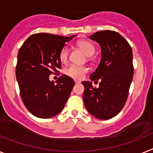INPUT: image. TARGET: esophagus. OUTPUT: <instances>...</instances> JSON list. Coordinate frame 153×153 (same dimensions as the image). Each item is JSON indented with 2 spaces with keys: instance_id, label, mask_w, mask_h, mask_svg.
<instances>
[{
  "instance_id": "34e87169",
  "label": "esophagus",
  "mask_w": 153,
  "mask_h": 153,
  "mask_svg": "<svg viewBox=\"0 0 153 153\" xmlns=\"http://www.w3.org/2000/svg\"><path fill=\"white\" fill-rule=\"evenodd\" d=\"M74 83H75V84H78V83H80V82L78 80H74Z\"/></svg>"
}]
</instances>
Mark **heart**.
Instances as JSON below:
<instances>
[{
	"mask_svg": "<svg viewBox=\"0 0 153 153\" xmlns=\"http://www.w3.org/2000/svg\"><path fill=\"white\" fill-rule=\"evenodd\" d=\"M78 47L83 51V52L88 56H92L95 53L96 47L94 44L88 40H81L78 43ZM69 48L68 47H64L60 51L59 53V59L62 63H66L69 57ZM88 71V68L85 66H77V65H71L68 66L65 70V73L69 77L73 79H81L84 76V74Z\"/></svg>",
	"mask_w": 153,
	"mask_h": 153,
	"instance_id": "obj_1",
	"label": "heart"
}]
</instances>
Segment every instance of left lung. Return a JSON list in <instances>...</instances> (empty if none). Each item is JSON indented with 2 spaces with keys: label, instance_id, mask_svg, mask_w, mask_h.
Returning a JSON list of instances; mask_svg holds the SVG:
<instances>
[{
  "label": "left lung",
  "instance_id": "left-lung-1",
  "mask_svg": "<svg viewBox=\"0 0 153 153\" xmlns=\"http://www.w3.org/2000/svg\"><path fill=\"white\" fill-rule=\"evenodd\" d=\"M100 45L101 60L90 80L100 81L99 88L82 82L85 108L95 117L108 120L120 112L133 79V54L128 41L117 32L103 30L89 36Z\"/></svg>",
  "mask_w": 153,
  "mask_h": 153
}]
</instances>
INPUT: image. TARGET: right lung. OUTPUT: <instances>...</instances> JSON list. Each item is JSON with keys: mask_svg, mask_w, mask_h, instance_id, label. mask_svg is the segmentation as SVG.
Segmentation results:
<instances>
[{"mask_svg": "<svg viewBox=\"0 0 153 153\" xmlns=\"http://www.w3.org/2000/svg\"><path fill=\"white\" fill-rule=\"evenodd\" d=\"M74 36L36 33L19 49L15 73L20 95L27 110L37 117L56 116L68 100L74 80L63 74L54 83L49 76L61 68L60 51Z\"/></svg>", "mask_w": 153, "mask_h": 153, "instance_id": "obj_1", "label": "right lung"}]
</instances>
